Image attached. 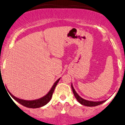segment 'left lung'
Listing matches in <instances>:
<instances>
[{
  "label": "left lung",
  "instance_id": "obj_1",
  "mask_svg": "<svg viewBox=\"0 0 125 125\" xmlns=\"http://www.w3.org/2000/svg\"><path fill=\"white\" fill-rule=\"evenodd\" d=\"M71 88H72L73 92L74 95L76 99L78 100V102L80 104H81L82 105L86 106H96L100 105L101 104H103V103H104L106 101V100H103V101H93L84 100V99H83V98H81L80 96L78 95V94L76 93V91H75V89H74V87L73 86L72 84H71Z\"/></svg>",
  "mask_w": 125,
  "mask_h": 125
}]
</instances>
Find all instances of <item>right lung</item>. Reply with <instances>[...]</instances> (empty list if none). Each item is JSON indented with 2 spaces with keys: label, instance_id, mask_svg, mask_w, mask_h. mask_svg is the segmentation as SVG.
<instances>
[{
  "label": "right lung",
  "instance_id": "right-lung-1",
  "mask_svg": "<svg viewBox=\"0 0 125 125\" xmlns=\"http://www.w3.org/2000/svg\"><path fill=\"white\" fill-rule=\"evenodd\" d=\"M60 78L57 79L56 82L54 83V84L52 85V88H51L50 91L47 93V94L44 96L42 97V98H39V99H37V100H22V99H20V98H17V97L14 96L13 94L10 93L9 91V93L10 94V96L13 98V99L15 100L17 102L21 104L24 106L25 107H27V108H41L42 106H44V105H46V104H47L50 101V100H51V98L52 96V94L54 91L55 88H56V85L57 84L58 82H59Z\"/></svg>",
  "mask_w": 125,
  "mask_h": 125
}]
</instances>
